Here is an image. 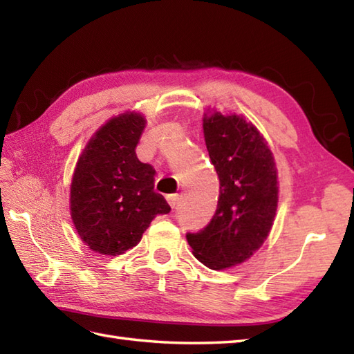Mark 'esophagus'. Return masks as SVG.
<instances>
[{
    "mask_svg": "<svg viewBox=\"0 0 354 354\" xmlns=\"http://www.w3.org/2000/svg\"><path fill=\"white\" fill-rule=\"evenodd\" d=\"M178 201H179V194H169V196H167V202H169V205H170L171 208L176 207Z\"/></svg>",
    "mask_w": 354,
    "mask_h": 354,
    "instance_id": "1",
    "label": "esophagus"
}]
</instances>
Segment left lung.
I'll list each match as a JSON object with an SVG mask.
<instances>
[{
  "mask_svg": "<svg viewBox=\"0 0 354 354\" xmlns=\"http://www.w3.org/2000/svg\"><path fill=\"white\" fill-rule=\"evenodd\" d=\"M204 138L221 192L213 219L199 232H189L187 242L202 265L222 270L246 261L268 239L278 175L266 140L242 115L207 112Z\"/></svg>",
  "mask_w": 354,
  "mask_h": 354,
  "instance_id": "1",
  "label": "left lung"
}]
</instances>
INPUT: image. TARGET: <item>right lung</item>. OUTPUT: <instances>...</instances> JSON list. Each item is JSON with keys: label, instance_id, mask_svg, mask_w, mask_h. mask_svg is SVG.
I'll return each instance as SVG.
<instances>
[{"label": "right lung", "instance_id": "add662e5", "mask_svg": "<svg viewBox=\"0 0 354 354\" xmlns=\"http://www.w3.org/2000/svg\"><path fill=\"white\" fill-rule=\"evenodd\" d=\"M146 118L123 112L108 120L79 156L71 179L70 209L82 242L102 255L137 246L150 222L170 207L153 190L155 169L137 149Z\"/></svg>", "mask_w": 354, "mask_h": 354}]
</instances>
